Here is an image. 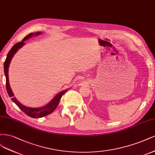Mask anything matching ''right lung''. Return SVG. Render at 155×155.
Instances as JSON below:
<instances>
[{"label":"right lung","mask_w":155,"mask_h":155,"mask_svg":"<svg viewBox=\"0 0 155 155\" xmlns=\"http://www.w3.org/2000/svg\"><path fill=\"white\" fill-rule=\"evenodd\" d=\"M41 34V31L35 33H31L30 34H29L28 35H27L26 37H25L21 42H18V43L15 44L14 46L12 47V48L11 49V50L9 51V53H8L6 59L4 64V73H5V76H6V89H7V92L8 93L9 97L12 98V101L17 105L20 109H21V110L24 113H26L28 116L30 117L31 118H41V117H45V116L48 115V114L53 112L57 107L58 105L59 104V102H60V100H61L63 94L66 93V92L69 89H66V90H64L61 93H58L50 102H49L47 105H46V106H44L41 107H37V108L29 107L24 106L22 104H21L17 101L15 97H14L13 93L12 92V90L10 87V86H9V82L8 69H9V64H10L12 58L13 57L14 54H15L16 52L18 51V49L22 48L25 44V43H24L25 41H26L27 39L31 37L32 36H38Z\"/></svg>","instance_id":"1"}]
</instances>
